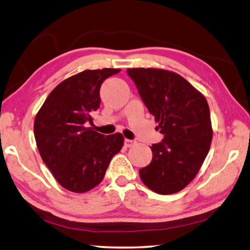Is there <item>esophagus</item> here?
<instances>
[{
	"mask_svg": "<svg viewBox=\"0 0 250 250\" xmlns=\"http://www.w3.org/2000/svg\"><path fill=\"white\" fill-rule=\"evenodd\" d=\"M133 145H134L133 140H129V139H125V146L130 147V146H132Z\"/></svg>",
	"mask_w": 250,
	"mask_h": 250,
	"instance_id": "esophagus-1",
	"label": "esophagus"
}]
</instances>
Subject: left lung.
I'll return each instance as SVG.
<instances>
[{
	"instance_id": "left-lung-1",
	"label": "left lung",
	"mask_w": 250,
	"mask_h": 250,
	"mask_svg": "<svg viewBox=\"0 0 250 250\" xmlns=\"http://www.w3.org/2000/svg\"><path fill=\"white\" fill-rule=\"evenodd\" d=\"M141 99L159 122L163 140L152 145V161L140 168L143 183L155 193L183 189L200 170L208 153L211 131L208 104L191 83L172 71L131 68Z\"/></svg>"
}]
</instances>
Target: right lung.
I'll return each mask as SVG.
<instances>
[{"label":"right lung","mask_w":250,"mask_h":250,"mask_svg":"<svg viewBox=\"0 0 250 250\" xmlns=\"http://www.w3.org/2000/svg\"><path fill=\"white\" fill-rule=\"evenodd\" d=\"M120 69L84 70L62 82L46 98L34 122L40 154L55 179L68 191L83 193L103 181L110 161L124 146L121 133L92 130L100 87Z\"/></svg>","instance_id":"add662e5"}]
</instances>
